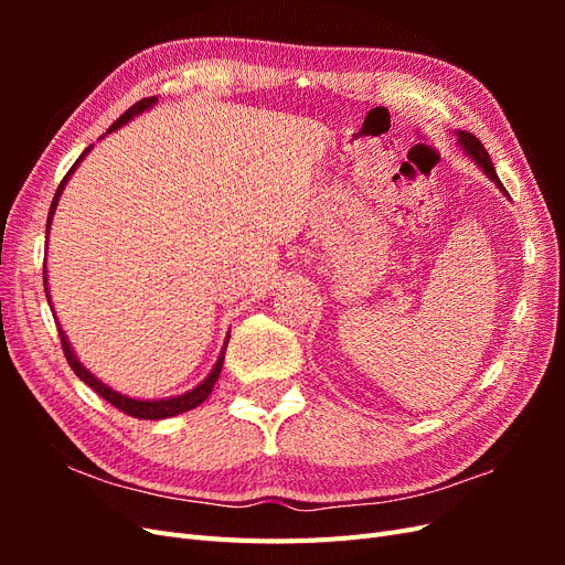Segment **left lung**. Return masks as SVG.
<instances>
[{
    "instance_id": "left-lung-1",
    "label": "left lung",
    "mask_w": 565,
    "mask_h": 565,
    "mask_svg": "<svg viewBox=\"0 0 565 565\" xmlns=\"http://www.w3.org/2000/svg\"><path fill=\"white\" fill-rule=\"evenodd\" d=\"M457 136H459V143L465 146V148H467V152H469V156L476 160V164H478V167H483V169H486V174H488V177H490L494 183H498V185L502 188V191L507 193V188L500 183V179H498V172H494L492 160H490V156H488V150L483 148V143L478 141L476 136H473V134H469V131H457ZM507 195H509V193H507Z\"/></svg>"
}]
</instances>
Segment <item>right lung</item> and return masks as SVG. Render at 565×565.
Listing matches in <instances>:
<instances>
[{
    "instance_id": "add662e5",
    "label": "right lung",
    "mask_w": 565,
    "mask_h": 565,
    "mask_svg": "<svg viewBox=\"0 0 565 565\" xmlns=\"http://www.w3.org/2000/svg\"><path fill=\"white\" fill-rule=\"evenodd\" d=\"M156 100H158L156 96L141 98L139 104H134L125 115H119V117L115 119V122L110 125V131L117 129V127H122L125 122H129V119H131L134 115H139V113H143V110H148L152 104H156ZM89 150H92V146L82 152V156L77 158V162L71 167V172H67V174L63 177V181H61V185H58V191H56L54 200H51V210H49V218H46V233H49L51 216H54V210H56V204H58V198H61V191H63V185H65L67 177H71V174L75 172V167L79 164V160H82L84 156H87ZM44 268H46V266H44ZM44 285H46V270H44ZM44 292H46V299H49V287H44ZM49 303H51V301H49ZM51 311H54V309H51ZM58 337H61V347H63V353H65V361H67V365L73 367V372L77 374V377H79L84 384H87V386H92L100 398H106L110 405H115L117 409H122L125 415L136 417V419H164V417H174V415H181V413H185V409H193V407H198L200 403L207 401V396H210L214 384H216V380H218L221 367H224V355H226V347H228V341H226L224 351H221L214 370L210 372V377L204 380L200 386H195L193 391H188V393H183V396H177V398H167V401H136V398L122 396V393L113 391V388L106 386V384H100L87 367H82V363L75 358V353H73L71 344H67V339H65V334H63L61 328H58Z\"/></svg>"
}]
</instances>
